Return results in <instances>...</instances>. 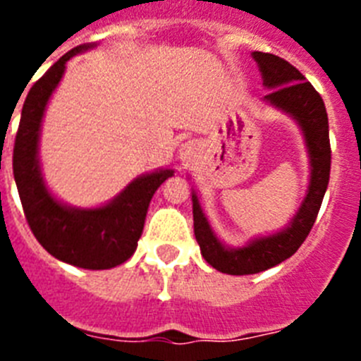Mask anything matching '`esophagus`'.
<instances>
[{"label":"esophagus","instance_id":"obj_1","mask_svg":"<svg viewBox=\"0 0 361 361\" xmlns=\"http://www.w3.org/2000/svg\"><path fill=\"white\" fill-rule=\"evenodd\" d=\"M195 152H197V146L193 142H188V145L180 146V159L183 161H190V159L195 157Z\"/></svg>","mask_w":361,"mask_h":361}]
</instances>
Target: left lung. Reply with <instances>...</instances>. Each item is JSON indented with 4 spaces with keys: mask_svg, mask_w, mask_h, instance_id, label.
I'll return each mask as SVG.
<instances>
[{
    "mask_svg": "<svg viewBox=\"0 0 361 361\" xmlns=\"http://www.w3.org/2000/svg\"><path fill=\"white\" fill-rule=\"evenodd\" d=\"M253 59L262 73L264 86L271 90L264 101L289 114L302 128L311 162V178L307 195L288 228L269 237L255 238L244 247H228L222 244L213 233L197 195H191L193 229L200 253L209 266L228 275H255L293 257L304 244L317 220L331 173L329 121L324 99L314 90V86L282 57L253 52Z\"/></svg>",
    "mask_w": 361,
    "mask_h": 361,
    "instance_id": "left-lung-1",
    "label": "left lung"
}]
</instances>
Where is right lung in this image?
I'll return each mask as SVG.
<instances>
[{
  "mask_svg": "<svg viewBox=\"0 0 361 361\" xmlns=\"http://www.w3.org/2000/svg\"><path fill=\"white\" fill-rule=\"evenodd\" d=\"M92 47L81 44L66 52L32 85L16 133L12 168L27 222L44 250L57 260L82 269H110L135 253L149 200L173 170L141 175L116 199L94 209L70 208L47 190L37 159L44 108L61 81L66 61Z\"/></svg>",
  "mask_w": 361,
  "mask_h": 361,
  "instance_id": "right-lung-1",
  "label": "right lung"
}]
</instances>
